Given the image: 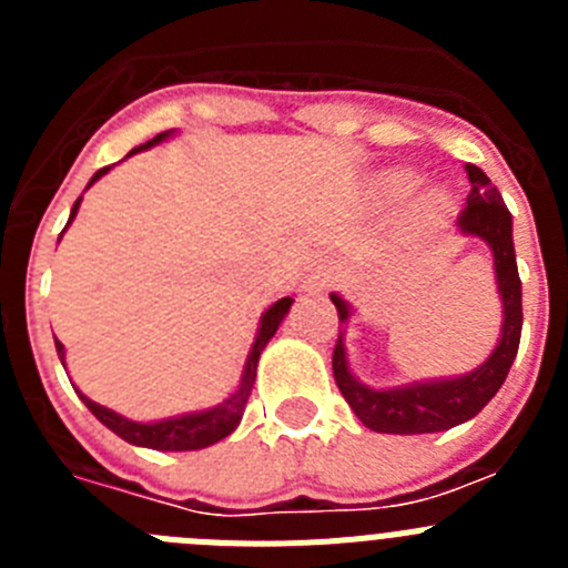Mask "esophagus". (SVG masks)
Instances as JSON below:
<instances>
[{
	"instance_id": "obj_1",
	"label": "esophagus",
	"mask_w": 568,
	"mask_h": 568,
	"mask_svg": "<svg viewBox=\"0 0 568 568\" xmlns=\"http://www.w3.org/2000/svg\"><path fill=\"white\" fill-rule=\"evenodd\" d=\"M327 264L321 258H315L307 267V275H304V287H307L310 293H318V290L327 287Z\"/></svg>"
}]
</instances>
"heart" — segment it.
I'll return each instance as SVG.
<instances>
[{
	"mask_svg": "<svg viewBox=\"0 0 568 568\" xmlns=\"http://www.w3.org/2000/svg\"><path fill=\"white\" fill-rule=\"evenodd\" d=\"M420 175L409 168H393L381 173L373 182V199L378 204H400L418 190ZM453 210V195L446 193L444 187H429L418 195L415 204V219L426 227H435L449 215Z\"/></svg>",
	"mask_w": 568,
	"mask_h": 568,
	"instance_id": "obj_1",
	"label": "heart"
}]
</instances>
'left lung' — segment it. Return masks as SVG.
Wrapping results in <instances>:
<instances>
[{
	"instance_id": "obj_1",
	"label": "left lung",
	"mask_w": 568,
	"mask_h": 568,
	"mask_svg": "<svg viewBox=\"0 0 568 568\" xmlns=\"http://www.w3.org/2000/svg\"><path fill=\"white\" fill-rule=\"evenodd\" d=\"M469 175V199L458 219V233L480 239L491 253L495 287L500 298V335L495 349L484 364L464 375L449 378H424L400 386H369L353 373L346 355V324L355 315V307L344 295L329 293L344 329L338 333L333 353V375L346 404L364 426L384 435H426L444 433L453 426L466 424L489 404L504 386L509 366L518 355L520 327H524V304H520V275L515 261V241H511V213L506 210L498 187H491L489 175L475 164H466Z\"/></svg>"
}]
</instances>
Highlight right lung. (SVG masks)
<instances>
[{"label": "right lung", "instance_id": "obj_1", "mask_svg": "<svg viewBox=\"0 0 568 568\" xmlns=\"http://www.w3.org/2000/svg\"><path fill=\"white\" fill-rule=\"evenodd\" d=\"M173 135H175V130H164V133H159L155 139H150V142H144V144H139V148L130 150L128 159L135 153H142V150H150V148H155V144L168 142V139H173ZM108 170L110 168L97 170L84 190H90V184H97L99 179L108 173ZM79 204H82V195H79L77 202H73V207H70V219H68V224H64V230H68L70 224H73V219H77ZM64 230H62V235H64ZM62 235H59V239H62ZM293 301H295L293 295H284V298H278L275 304H270V307L261 313L258 329H255L253 346H250L247 361H244V373H241L239 386H235L233 395H230V398H224L222 404L210 406V409H199V413L170 415V418H162V420H133V418H124V415L113 413V409H108V406L97 404V400H90L88 395L79 393L77 389L79 398L84 400V406H88L90 413L97 415V418L108 426L110 433H115L119 438L128 440V444H133V446L159 449V453H193V449H204V446L219 444V440H224L227 435H233L235 426L241 424L244 406H247L250 393H253L255 369H258L261 353H264V346H267L270 338L275 335V329L281 327V321L287 318L290 307H293ZM57 353H59V361H62V366H64L62 341H57Z\"/></svg>", "mask_w": 568, "mask_h": 568}]
</instances>
